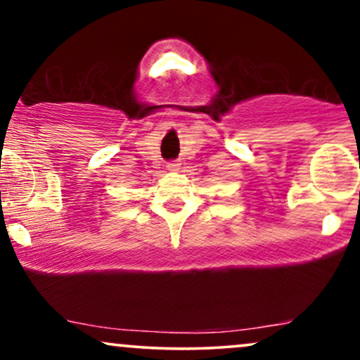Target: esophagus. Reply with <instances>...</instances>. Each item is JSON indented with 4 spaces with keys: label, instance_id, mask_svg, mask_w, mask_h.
Here are the masks:
<instances>
[{
    "label": "esophagus",
    "instance_id": "34e87169",
    "mask_svg": "<svg viewBox=\"0 0 360 360\" xmlns=\"http://www.w3.org/2000/svg\"><path fill=\"white\" fill-rule=\"evenodd\" d=\"M167 168L170 172H176V170H179V163H168Z\"/></svg>",
    "mask_w": 360,
    "mask_h": 360
}]
</instances>
